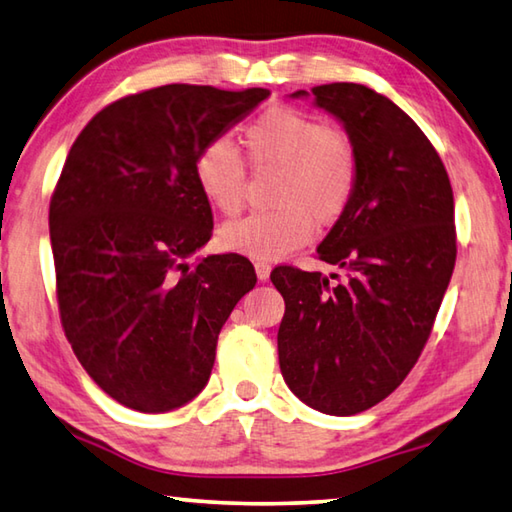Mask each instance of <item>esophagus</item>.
Masks as SVG:
<instances>
[{
	"label": "esophagus",
	"mask_w": 512,
	"mask_h": 512,
	"mask_svg": "<svg viewBox=\"0 0 512 512\" xmlns=\"http://www.w3.org/2000/svg\"><path fill=\"white\" fill-rule=\"evenodd\" d=\"M270 272H272V265H270V263H265V261H258V263H256V276H258V281H267V279H270Z\"/></svg>",
	"instance_id": "34e87169"
}]
</instances>
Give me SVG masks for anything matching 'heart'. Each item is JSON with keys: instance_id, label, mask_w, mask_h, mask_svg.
I'll return each mask as SVG.
<instances>
[{"instance_id": "obj_1", "label": "heart", "mask_w": 512, "mask_h": 512, "mask_svg": "<svg viewBox=\"0 0 512 512\" xmlns=\"http://www.w3.org/2000/svg\"><path fill=\"white\" fill-rule=\"evenodd\" d=\"M249 161L256 168H281L274 188L276 211L254 213L220 231V245L236 254L274 261L306 245L315 222L330 227L353 202L357 150L344 130L328 128L315 114L294 107H272L242 132ZM195 182L204 200L222 215L245 206L247 168L227 139L209 141L197 152Z\"/></svg>"}]
</instances>
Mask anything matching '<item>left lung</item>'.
<instances>
[{
    "label": "left lung",
    "mask_w": 512,
    "mask_h": 512,
    "mask_svg": "<svg viewBox=\"0 0 512 512\" xmlns=\"http://www.w3.org/2000/svg\"><path fill=\"white\" fill-rule=\"evenodd\" d=\"M312 94L344 123L360 164L351 206L317 247L348 279L276 267L279 364L308 407L353 416L396 391L423 353L454 272V195L436 148L387 96L357 83Z\"/></svg>",
    "instance_id": "obj_1"
}]
</instances>
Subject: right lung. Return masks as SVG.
Returning a JSON list of instances; mask_svg holds the SVG:
<instances>
[{
  "mask_svg": "<svg viewBox=\"0 0 512 512\" xmlns=\"http://www.w3.org/2000/svg\"><path fill=\"white\" fill-rule=\"evenodd\" d=\"M270 96L164 85L103 107L71 146L49 204L60 321L98 387L161 414L200 393L231 310L256 285L245 256L188 263L209 242L197 152Z\"/></svg>",
  "mask_w": 512,
  "mask_h": 512,
  "instance_id": "add662e5",
  "label": "right lung"
}]
</instances>
